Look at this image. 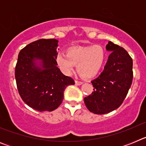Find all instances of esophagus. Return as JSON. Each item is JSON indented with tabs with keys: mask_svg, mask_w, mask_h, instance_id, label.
<instances>
[{
	"mask_svg": "<svg viewBox=\"0 0 146 146\" xmlns=\"http://www.w3.org/2000/svg\"><path fill=\"white\" fill-rule=\"evenodd\" d=\"M75 84L77 85V86H80V85L82 84V82H81V81L75 80Z\"/></svg>",
	"mask_w": 146,
	"mask_h": 146,
	"instance_id": "1",
	"label": "esophagus"
}]
</instances>
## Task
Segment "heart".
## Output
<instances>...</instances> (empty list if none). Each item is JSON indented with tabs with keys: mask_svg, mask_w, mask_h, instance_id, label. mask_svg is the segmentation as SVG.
Instances as JSON below:
<instances>
[{
	"mask_svg": "<svg viewBox=\"0 0 146 146\" xmlns=\"http://www.w3.org/2000/svg\"><path fill=\"white\" fill-rule=\"evenodd\" d=\"M107 58L105 49L99 44L69 48L66 55L58 53L55 60L59 69L66 75H70L77 64V70L81 77L92 78L102 69Z\"/></svg>",
	"mask_w": 146,
	"mask_h": 146,
	"instance_id": "b5f03b06",
	"label": "heart"
}]
</instances>
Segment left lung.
I'll return each instance as SVG.
<instances>
[{
    "mask_svg": "<svg viewBox=\"0 0 146 146\" xmlns=\"http://www.w3.org/2000/svg\"><path fill=\"white\" fill-rule=\"evenodd\" d=\"M106 49L110 54L104 71L91 81L94 91L84 98L90 112L102 115L117 109L123 103L133 79V62L126 50L109 42Z\"/></svg>",
    "mask_w": 146,
    "mask_h": 146,
    "instance_id": "obj_1",
    "label": "left lung"
}]
</instances>
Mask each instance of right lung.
Instances as JSON below:
<instances>
[{"label": "right lung", "instance_id": "right-lung-1", "mask_svg": "<svg viewBox=\"0 0 146 146\" xmlns=\"http://www.w3.org/2000/svg\"><path fill=\"white\" fill-rule=\"evenodd\" d=\"M57 39H38L20 50L15 67L17 87L23 102L40 112L57 109L64 99L66 88L74 85L57 66ZM41 60V67L35 60Z\"/></svg>", "mask_w": 146, "mask_h": 146}]
</instances>
